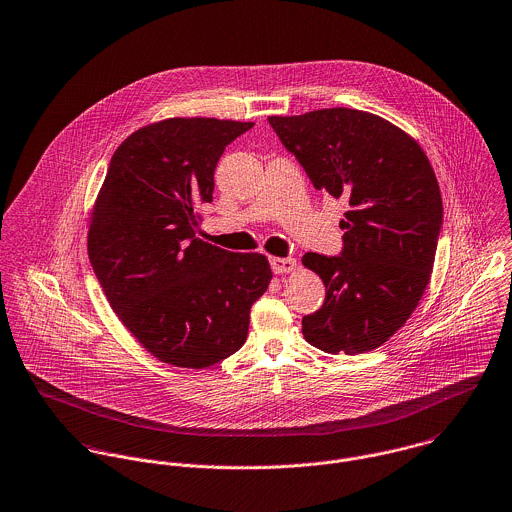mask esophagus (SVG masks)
<instances>
[{
    "label": "esophagus",
    "instance_id": "obj_1",
    "mask_svg": "<svg viewBox=\"0 0 512 512\" xmlns=\"http://www.w3.org/2000/svg\"><path fill=\"white\" fill-rule=\"evenodd\" d=\"M270 264H272V270H274V274H290L295 270V266H297V262H295V258H272L270 260Z\"/></svg>",
    "mask_w": 512,
    "mask_h": 512
}]
</instances>
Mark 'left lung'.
I'll list each match as a JSON object with an SVG mask.
<instances>
[{"label": "left lung", "instance_id": "obj_1", "mask_svg": "<svg viewBox=\"0 0 512 512\" xmlns=\"http://www.w3.org/2000/svg\"><path fill=\"white\" fill-rule=\"evenodd\" d=\"M313 187L349 205L341 256L301 262L325 284L301 319L309 345L359 355L386 343L418 307L434 270L443 205L424 149L388 120L355 108L270 116Z\"/></svg>", "mask_w": 512, "mask_h": 512}]
</instances>
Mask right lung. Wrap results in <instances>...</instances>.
<instances>
[{
	"instance_id": "1",
	"label": "right lung",
	"mask_w": 512,
	"mask_h": 512,
	"mask_svg": "<svg viewBox=\"0 0 512 512\" xmlns=\"http://www.w3.org/2000/svg\"><path fill=\"white\" fill-rule=\"evenodd\" d=\"M252 126L167 118L136 130L110 159L88 258L118 319L161 363L205 368L236 353L252 303L270 286L266 256L195 236L224 147Z\"/></svg>"
}]
</instances>
